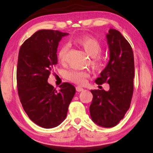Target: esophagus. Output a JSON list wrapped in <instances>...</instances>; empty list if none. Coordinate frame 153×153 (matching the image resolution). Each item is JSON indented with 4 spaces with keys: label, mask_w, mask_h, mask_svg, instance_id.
<instances>
[{
    "label": "esophagus",
    "mask_w": 153,
    "mask_h": 153,
    "mask_svg": "<svg viewBox=\"0 0 153 153\" xmlns=\"http://www.w3.org/2000/svg\"><path fill=\"white\" fill-rule=\"evenodd\" d=\"M76 91H78V92H81V91H83V88H81V87H80V86H77L76 87Z\"/></svg>",
    "instance_id": "34e87169"
}]
</instances>
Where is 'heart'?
<instances>
[{
	"mask_svg": "<svg viewBox=\"0 0 153 153\" xmlns=\"http://www.w3.org/2000/svg\"><path fill=\"white\" fill-rule=\"evenodd\" d=\"M74 42L81 47L90 57H93L91 64L94 68L99 69L103 66L102 59L99 57L100 53L102 51V46L97 39L88 36H83L75 39ZM68 50V45H65L60 47L58 51V53H57V58L59 62H65ZM88 75V74L86 72L75 71V70H71V71H67L65 73L66 79L78 84H82L85 81V78Z\"/></svg>",
	"mask_w": 153,
	"mask_h": 153,
	"instance_id": "heart-1",
	"label": "heart"
}]
</instances>
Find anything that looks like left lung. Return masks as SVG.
Segmentation results:
<instances>
[{"label":"left lung","mask_w":153,"mask_h":153,"mask_svg":"<svg viewBox=\"0 0 153 153\" xmlns=\"http://www.w3.org/2000/svg\"><path fill=\"white\" fill-rule=\"evenodd\" d=\"M109 61L95 82H107L109 90H91L90 114L93 122L109 128L118 124L129 108L134 91V62L131 45L119 31L110 29L106 34Z\"/></svg>","instance_id":"8db88e82"}]
</instances>
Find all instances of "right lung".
<instances>
[{
    "mask_svg": "<svg viewBox=\"0 0 153 153\" xmlns=\"http://www.w3.org/2000/svg\"><path fill=\"white\" fill-rule=\"evenodd\" d=\"M67 35L59 31H37L19 50L16 71L19 99L29 119L45 129L57 127L65 120L75 94L71 83L63 82L57 91L47 82L57 64L59 41Z\"/></svg>",
    "mask_w": 153,
    "mask_h": 153,
    "instance_id": "right-lung-1",
    "label": "right lung"
}]
</instances>
